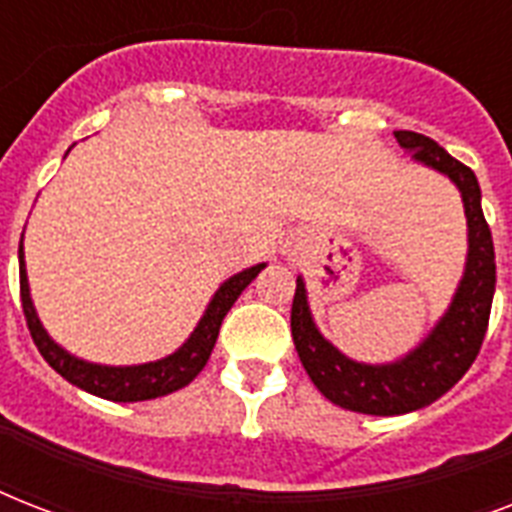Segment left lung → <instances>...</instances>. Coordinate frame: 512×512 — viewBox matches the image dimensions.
I'll use <instances>...</instances> for the list:
<instances>
[{
    "label": "left lung",
    "instance_id": "8db88e82",
    "mask_svg": "<svg viewBox=\"0 0 512 512\" xmlns=\"http://www.w3.org/2000/svg\"><path fill=\"white\" fill-rule=\"evenodd\" d=\"M393 135L398 146L412 151V159L449 177L462 193L468 217V263L449 311L404 358L393 364H358L321 337L300 276L292 300V340L313 385L342 409L380 417L422 409L462 380L484 342L497 284L492 231L481 209V188L473 170L420 132L396 130Z\"/></svg>",
    "mask_w": 512,
    "mask_h": 512
}]
</instances>
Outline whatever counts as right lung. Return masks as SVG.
Segmentation results:
<instances>
[{
    "mask_svg": "<svg viewBox=\"0 0 512 512\" xmlns=\"http://www.w3.org/2000/svg\"><path fill=\"white\" fill-rule=\"evenodd\" d=\"M20 260V303H23V316H26L28 332L34 337V345L44 356V361L66 377L71 385L87 390L92 396L108 398V401H148V398L167 396L175 390L185 388L196 374L204 369L209 353L215 348V340L220 335V324H223L225 313L231 311V305L239 300V295L252 284L257 273L263 271L265 263L252 265L247 271L236 273L225 281L223 287L217 289L212 303L201 316L199 327L193 329V335L162 361H151V364L138 366H100L82 361V358L71 356L63 350L58 342L52 340L44 332L42 321L36 316L31 295H28V276H26V260H23V239L18 247Z\"/></svg>",
    "mask_w": 512,
    "mask_h": 512,
    "instance_id": "add662e5",
    "label": "right lung"
}]
</instances>
